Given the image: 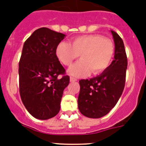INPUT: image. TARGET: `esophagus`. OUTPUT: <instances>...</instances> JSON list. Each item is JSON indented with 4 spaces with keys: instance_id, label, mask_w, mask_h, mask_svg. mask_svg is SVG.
Here are the masks:
<instances>
[{
    "instance_id": "esophagus-1",
    "label": "esophagus",
    "mask_w": 146,
    "mask_h": 146,
    "mask_svg": "<svg viewBox=\"0 0 146 146\" xmlns=\"http://www.w3.org/2000/svg\"><path fill=\"white\" fill-rule=\"evenodd\" d=\"M70 81H71V82H73V81H77V79H76V78H74V77H70Z\"/></svg>"
}]
</instances>
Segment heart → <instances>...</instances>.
Segmentation results:
<instances>
[{
  "label": "heart",
  "instance_id": "heart-1",
  "mask_svg": "<svg viewBox=\"0 0 146 146\" xmlns=\"http://www.w3.org/2000/svg\"><path fill=\"white\" fill-rule=\"evenodd\" d=\"M115 51L113 42L98 34L78 35L71 44L61 41L56 47V56L62 65L70 66L81 54V60L70 67L68 72L76 77L98 75L106 70L112 61Z\"/></svg>",
  "mask_w": 146,
  "mask_h": 146
}]
</instances>
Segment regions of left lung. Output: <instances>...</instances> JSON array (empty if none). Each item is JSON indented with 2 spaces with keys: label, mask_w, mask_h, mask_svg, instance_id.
<instances>
[{
  "label": "left lung",
  "mask_w": 146,
  "mask_h": 146,
  "mask_svg": "<svg viewBox=\"0 0 146 146\" xmlns=\"http://www.w3.org/2000/svg\"><path fill=\"white\" fill-rule=\"evenodd\" d=\"M115 44L114 60L100 76L79 81L78 107L84 115L98 119L116 105L125 86L127 57L121 38L111 31Z\"/></svg>",
  "instance_id": "obj_1"
}]
</instances>
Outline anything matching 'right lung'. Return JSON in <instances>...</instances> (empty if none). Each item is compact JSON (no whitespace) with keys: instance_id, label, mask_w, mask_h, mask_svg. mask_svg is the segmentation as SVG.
<instances>
[{"instance_id":"obj_1","label":"right lung","mask_w":146,"mask_h":146,"mask_svg":"<svg viewBox=\"0 0 146 146\" xmlns=\"http://www.w3.org/2000/svg\"><path fill=\"white\" fill-rule=\"evenodd\" d=\"M65 36L41 27L23 46L19 62V94L27 111L38 119L46 120L58 113L64 89L70 82L55 52Z\"/></svg>"}]
</instances>
